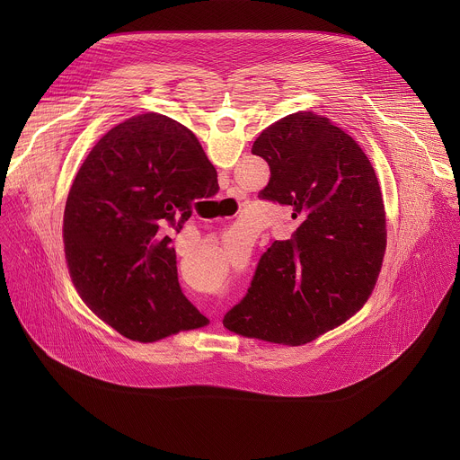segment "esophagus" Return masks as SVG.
Returning a JSON list of instances; mask_svg holds the SVG:
<instances>
[{
    "instance_id": "obj_1",
    "label": "esophagus",
    "mask_w": 460,
    "mask_h": 460,
    "mask_svg": "<svg viewBox=\"0 0 460 460\" xmlns=\"http://www.w3.org/2000/svg\"><path fill=\"white\" fill-rule=\"evenodd\" d=\"M217 323H218V320H217Z\"/></svg>"
}]
</instances>
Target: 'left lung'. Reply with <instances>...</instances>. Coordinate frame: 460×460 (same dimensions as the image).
I'll use <instances>...</instances> for the list:
<instances>
[{"mask_svg": "<svg viewBox=\"0 0 460 460\" xmlns=\"http://www.w3.org/2000/svg\"><path fill=\"white\" fill-rule=\"evenodd\" d=\"M251 153L271 169L258 196L291 206L298 227L261 254L224 325L243 337L302 346L351 318L376 284L385 251L380 185L360 146L314 112L275 121Z\"/></svg>", "mask_w": 460, "mask_h": 460, "instance_id": "8db88e82", "label": "left lung"}]
</instances>
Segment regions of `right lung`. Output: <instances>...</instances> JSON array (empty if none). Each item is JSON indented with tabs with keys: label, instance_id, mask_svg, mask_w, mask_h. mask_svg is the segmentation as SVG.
<instances>
[{
	"label": "right lung",
	"instance_id": "right-lung-1",
	"mask_svg": "<svg viewBox=\"0 0 460 460\" xmlns=\"http://www.w3.org/2000/svg\"><path fill=\"white\" fill-rule=\"evenodd\" d=\"M217 192L199 138L164 114L128 118L93 147L65 204V258L82 300L119 335L155 342L209 323L181 293L167 229Z\"/></svg>",
	"mask_w": 460,
	"mask_h": 460
}]
</instances>
